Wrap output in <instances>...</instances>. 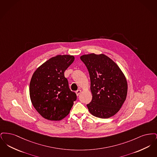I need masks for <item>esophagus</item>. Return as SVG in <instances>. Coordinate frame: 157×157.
Segmentation results:
<instances>
[{
  "label": "esophagus",
  "mask_w": 157,
  "mask_h": 157,
  "mask_svg": "<svg viewBox=\"0 0 157 157\" xmlns=\"http://www.w3.org/2000/svg\"><path fill=\"white\" fill-rule=\"evenodd\" d=\"M81 90H76V95H77V96H79V95L81 94Z\"/></svg>",
  "instance_id": "esophagus-1"
}]
</instances>
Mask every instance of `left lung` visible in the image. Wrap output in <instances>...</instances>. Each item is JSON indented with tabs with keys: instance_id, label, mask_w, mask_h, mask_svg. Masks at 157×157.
<instances>
[{
	"instance_id": "left-lung-1",
	"label": "left lung",
	"mask_w": 157,
	"mask_h": 157,
	"mask_svg": "<svg viewBox=\"0 0 157 157\" xmlns=\"http://www.w3.org/2000/svg\"><path fill=\"white\" fill-rule=\"evenodd\" d=\"M81 59L90 74L92 99L86 105L90 113L100 118L115 115L127 95V79L117 64L104 54L83 55Z\"/></svg>"
}]
</instances>
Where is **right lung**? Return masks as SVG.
<instances>
[{
	"mask_svg": "<svg viewBox=\"0 0 157 157\" xmlns=\"http://www.w3.org/2000/svg\"><path fill=\"white\" fill-rule=\"evenodd\" d=\"M74 56L57 55L37 67L29 86L30 100L38 113L45 119L60 121L69 113L76 100L64 72L74 61Z\"/></svg>",
	"mask_w": 157,
	"mask_h": 157,
	"instance_id": "add662e5",
	"label": "right lung"
}]
</instances>
